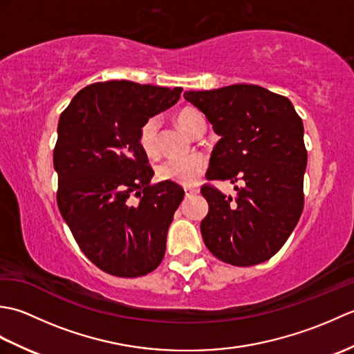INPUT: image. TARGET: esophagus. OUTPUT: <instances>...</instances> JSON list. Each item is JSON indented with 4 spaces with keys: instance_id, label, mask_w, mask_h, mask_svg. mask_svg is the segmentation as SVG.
Listing matches in <instances>:
<instances>
[{
    "instance_id": "obj_1",
    "label": "esophagus",
    "mask_w": 354,
    "mask_h": 354,
    "mask_svg": "<svg viewBox=\"0 0 354 354\" xmlns=\"http://www.w3.org/2000/svg\"><path fill=\"white\" fill-rule=\"evenodd\" d=\"M184 192H185V196H193V194L199 193V190L194 189V187H184Z\"/></svg>"
}]
</instances>
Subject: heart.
<instances>
[{"mask_svg":"<svg viewBox=\"0 0 354 354\" xmlns=\"http://www.w3.org/2000/svg\"><path fill=\"white\" fill-rule=\"evenodd\" d=\"M176 123L189 135L196 133L202 126H205L204 115L194 108H183L175 115ZM138 145L149 158H156L160 153L158 147V120L147 118L138 131ZM208 167L204 155H192L185 158H171L164 160L156 165V178L162 183H173L184 187L194 185L204 175Z\"/></svg>","mask_w":354,"mask_h":354,"instance_id":"b5f03b06","label":"heart"}]
</instances>
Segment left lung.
Returning <instances> with one entry per match:
<instances>
[{
    "instance_id": "left-lung-1",
    "label": "left lung",
    "mask_w": 354,
    "mask_h": 354,
    "mask_svg": "<svg viewBox=\"0 0 354 354\" xmlns=\"http://www.w3.org/2000/svg\"><path fill=\"white\" fill-rule=\"evenodd\" d=\"M221 140L213 149L208 181L242 183L236 196L213 184L201 193L208 214L202 239L214 257L232 266H254L281 250L304 208L307 150L304 127L288 97L257 85L187 91Z\"/></svg>"
}]
</instances>
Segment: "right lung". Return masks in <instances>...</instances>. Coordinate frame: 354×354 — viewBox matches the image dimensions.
<instances>
[{"label": "right lung", "mask_w": 354, "mask_h": 354, "mask_svg": "<svg viewBox=\"0 0 354 354\" xmlns=\"http://www.w3.org/2000/svg\"><path fill=\"white\" fill-rule=\"evenodd\" d=\"M181 93L179 86L97 82L74 95L59 118L57 207L82 252L103 272L141 277L164 259L184 190L173 183L149 185L153 169L138 131Z\"/></svg>", "instance_id": "1"}]
</instances>
